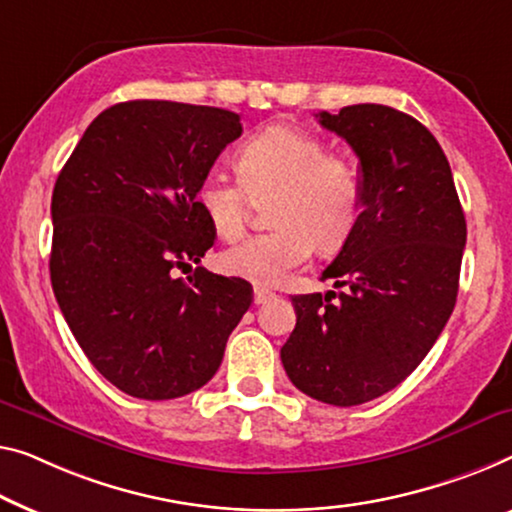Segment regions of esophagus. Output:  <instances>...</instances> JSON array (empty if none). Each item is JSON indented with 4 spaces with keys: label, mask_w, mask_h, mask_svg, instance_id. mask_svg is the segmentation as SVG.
I'll return each mask as SVG.
<instances>
[{
    "label": "esophagus",
    "mask_w": 512,
    "mask_h": 512,
    "mask_svg": "<svg viewBox=\"0 0 512 512\" xmlns=\"http://www.w3.org/2000/svg\"><path fill=\"white\" fill-rule=\"evenodd\" d=\"M273 296H276V294H273V292H271V289H264V287H255V296H253V299H255V303L259 305V303H266V301H271V299H273Z\"/></svg>",
    "instance_id": "34e87169"
}]
</instances>
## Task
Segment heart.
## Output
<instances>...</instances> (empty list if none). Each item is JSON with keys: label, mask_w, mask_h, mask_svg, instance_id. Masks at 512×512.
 <instances>
[{"label": "heart", "mask_w": 512, "mask_h": 512, "mask_svg": "<svg viewBox=\"0 0 512 512\" xmlns=\"http://www.w3.org/2000/svg\"><path fill=\"white\" fill-rule=\"evenodd\" d=\"M239 181L209 172L195 200L211 230L234 241L246 232L253 202L273 196L269 218L278 227L250 236L220 255L223 271L257 285H278L308 262L315 246L335 250L361 216L363 186L352 160L329 156L319 137L292 126H269L236 154Z\"/></svg>", "instance_id": "heart-1"}]
</instances>
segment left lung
Here are the masks:
<instances>
[{
  "label": "left lung",
  "mask_w": 512,
  "mask_h": 512,
  "mask_svg": "<svg viewBox=\"0 0 512 512\" xmlns=\"http://www.w3.org/2000/svg\"><path fill=\"white\" fill-rule=\"evenodd\" d=\"M317 119L358 156L361 216L322 273L345 292L292 296L296 326L280 358L305 395L354 407L407 379L444 331L467 220L444 149L421 121L375 103Z\"/></svg>",
  "instance_id": "left-lung-1"
}]
</instances>
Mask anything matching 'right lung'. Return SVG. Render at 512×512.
<instances>
[{
	"mask_svg": "<svg viewBox=\"0 0 512 512\" xmlns=\"http://www.w3.org/2000/svg\"><path fill=\"white\" fill-rule=\"evenodd\" d=\"M236 112L128 101L91 121L52 190L50 280L68 329L101 375L140 400H172L216 375L253 287L197 266L216 232L195 193Z\"/></svg>",
	"mask_w": 512,
	"mask_h": 512,
	"instance_id": "1",
	"label": "right lung"
}]
</instances>
